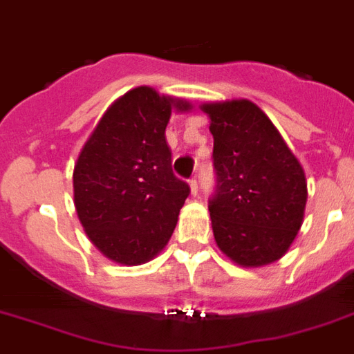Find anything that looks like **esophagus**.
<instances>
[{
	"label": "esophagus",
	"instance_id": "1",
	"mask_svg": "<svg viewBox=\"0 0 354 354\" xmlns=\"http://www.w3.org/2000/svg\"><path fill=\"white\" fill-rule=\"evenodd\" d=\"M189 185H190V192H192V196L198 194V180H196V176L190 178Z\"/></svg>",
	"mask_w": 354,
	"mask_h": 354
}]
</instances>
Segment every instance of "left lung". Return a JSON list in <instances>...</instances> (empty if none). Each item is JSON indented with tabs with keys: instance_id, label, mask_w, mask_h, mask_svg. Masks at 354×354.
I'll use <instances>...</instances> for the list:
<instances>
[{
	"instance_id": "8db88e82",
	"label": "left lung",
	"mask_w": 354,
	"mask_h": 354,
	"mask_svg": "<svg viewBox=\"0 0 354 354\" xmlns=\"http://www.w3.org/2000/svg\"><path fill=\"white\" fill-rule=\"evenodd\" d=\"M214 135V194L208 199L215 242L242 267L283 257L306 205L305 171L262 110L248 100L208 103Z\"/></svg>"
}]
</instances>
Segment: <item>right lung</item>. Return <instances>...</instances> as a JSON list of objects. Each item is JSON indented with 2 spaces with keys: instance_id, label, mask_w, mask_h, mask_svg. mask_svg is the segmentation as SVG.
<instances>
[{
  "instance_id": "add662e5",
  "label": "right lung",
  "mask_w": 354,
  "mask_h": 354,
  "mask_svg": "<svg viewBox=\"0 0 354 354\" xmlns=\"http://www.w3.org/2000/svg\"><path fill=\"white\" fill-rule=\"evenodd\" d=\"M183 100L137 87L112 103L80 153L75 207L91 242L122 266L164 250L190 189L174 176L165 128Z\"/></svg>"
}]
</instances>
